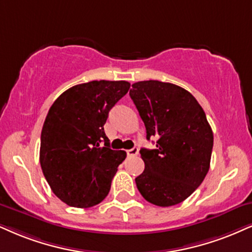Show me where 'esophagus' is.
Instances as JSON below:
<instances>
[{"label":"esophagus","instance_id":"1","mask_svg":"<svg viewBox=\"0 0 252 252\" xmlns=\"http://www.w3.org/2000/svg\"><path fill=\"white\" fill-rule=\"evenodd\" d=\"M139 154V148L138 147H133L131 150L127 151V155L128 157H136Z\"/></svg>","mask_w":252,"mask_h":252}]
</instances>
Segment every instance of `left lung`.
I'll return each instance as SVG.
<instances>
[{
  "instance_id": "8db88e82",
  "label": "left lung",
  "mask_w": 252,
  "mask_h": 252,
  "mask_svg": "<svg viewBox=\"0 0 252 252\" xmlns=\"http://www.w3.org/2000/svg\"><path fill=\"white\" fill-rule=\"evenodd\" d=\"M157 148L140 151L145 170L135 178L146 201L159 207L181 203L206 178L214 145L203 108L187 90L159 80L134 83L129 91Z\"/></svg>"
}]
</instances>
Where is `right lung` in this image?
<instances>
[{
	"mask_svg": "<svg viewBox=\"0 0 252 252\" xmlns=\"http://www.w3.org/2000/svg\"><path fill=\"white\" fill-rule=\"evenodd\" d=\"M129 86L125 80L79 84L62 93L49 110L39 162L51 190L67 206L93 207L107 196L126 152L111 150L104 125Z\"/></svg>",
	"mask_w": 252,
	"mask_h": 252,
	"instance_id": "obj_1",
	"label": "right lung"
}]
</instances>
